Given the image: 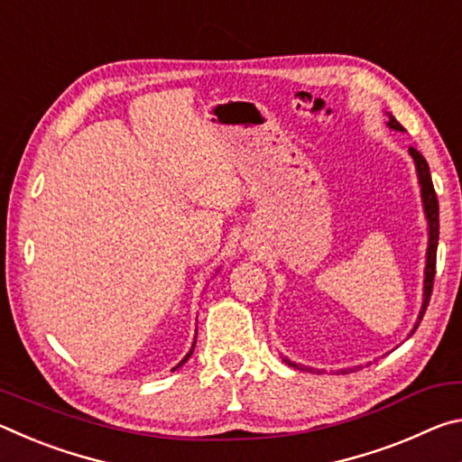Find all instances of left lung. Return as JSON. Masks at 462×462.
Masks as SVG:
<instances>
[{"mask_svg":"<svg viewBox=\"0 0 462 462\" xmlns=\"http://www.w3.org/2000/svg\"><path fill=\"white\" fill-rule=\"evenodd\" d=\"M389 128L393 130H403V126L397 122L393 116L389 118ZM410 154L413 162H416L418 169V179L421 185V201H424V212L428 217V228H430V240H428V254H426V279H424V303H421V311H420V319L424 318L426 308L430 303V295H432V287H434V275H436V248H438V230H440V222H438V198L432 185V177H430V167L424 156H421L416 148H410ZM420 324V322H418ZM416 324V328H418ZM287 365H293L295 369H306V366H300L295 363H289L285 358Z\"/></svg>","mask_w":462,"mask_h":462,"instance_id":"8db88e82","label":"left lung"}]
</instances>
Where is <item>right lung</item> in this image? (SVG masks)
I'll use <instances>...</instances> for the list:
<instances>
[{"mask_svg": "<svg viewBox=\"0 0 462 462\" xmlns=\"http://www.w3.org/2000/svg\"><path fill=\"white\" fill-rule=\"evenodd\" d=\"M193 348H195V342H193V346H191V350H189V353H187V355H185V358H183V361H181V363H179V365L175 366V369H179V366H181V365H183V363L187 361V358H189V356H191V353H193ZM175 369H173V371H175Z\"/></svg>", "mask_w": 462, "mask_h": 462, "instance_id": "1", "label": "right lung"}]
</instances>
